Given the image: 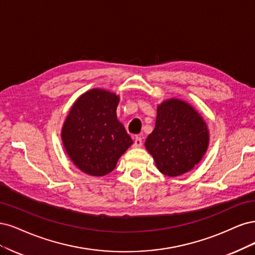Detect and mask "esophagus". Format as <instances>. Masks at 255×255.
Wrapping results in <instances>:
<instances>
[{
    "label": "esophagus",
    "instance_id": "1",
    "mask_svg": "<svg viewBox=\"0 0 255 255\" xmlns=\"http://www.w3.org/2000/svg\"><path fill=\"white\" fill-rule=\"evenodd\" d=\"M134 147H136V148H139V147H142V145H143V141H142V137H139V136H136L135 138H134Z\"/></svg>",
    "mask_w": 255,
    "mask_h": 255
}]
</instances>
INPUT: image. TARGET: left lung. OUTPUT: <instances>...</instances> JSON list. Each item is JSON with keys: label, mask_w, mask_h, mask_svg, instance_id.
I'll use <instances>...</instances> for the list:
<instances>
[{"label": "left lung", "mask_w": 255, "mask_h": 255, "mask_svg": "<svg viewBox=\"0 0 255 255\" xmlns=\"http://www.w3.org/2000/svg\"><path fill=\"white\" fill-rule=\"evenodd\" d=\"M209 142V128L200 113L182 100L169 98L158 105L155 126L145 147L163 175L177 177L201 161Z\"/></svg>", "instance_id": "8db88e82"}]
</instances>
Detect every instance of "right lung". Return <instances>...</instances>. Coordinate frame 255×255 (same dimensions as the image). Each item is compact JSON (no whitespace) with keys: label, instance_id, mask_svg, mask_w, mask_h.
I'll return each mask as SVG.
<instances>
[{"label":"right lung","instance_id":"obj_1","mask_svg":"<svg viewBox=\"0 0 255 255\" xmlns=\"http://www.w3.org/2000/svg\"><path fill=\"white\" fill-rule=\"evenodd\" d=\"M120 96L94 88L73 104L61 129L69 158L78 169L93 177L108 175L133 144L118 120Z\"/></svg>","mask_w":255,"mask_h":255}]
</instances>
